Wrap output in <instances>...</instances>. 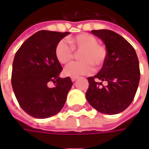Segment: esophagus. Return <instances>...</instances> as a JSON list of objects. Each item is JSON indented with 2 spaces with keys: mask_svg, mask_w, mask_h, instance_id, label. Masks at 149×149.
Listing matches in <instances>:
<instances>
[{
  "mask_svg": "<svg viewBox=\"0 0 149 149\" xmlns=\"http://www.w3.org/2000/svg\"><path fill=\"white\" fill-rule=\"evenodd\" d=\"M77 77H72L71 78V80H72V82H74V81H77Z\"/></svg>",
  "mask_w": 149,
  "mask_h": 149,
  "instance_id": "34e87169",
  "label": "esophagus"
}]
</instances>
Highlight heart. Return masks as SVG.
Returning <instances> with one entry per match:
<instances>
[{"instance_id":"1","label":"heart","mask_w":149,"mask_h":149,"mask_svg":"<svg viewBox=\"0 0 149 149\" xmlns=\"http://www.w3.org/2000/svg\"><path fill=\"white\" fill-rule=\"evenodd\" d=\"M71 47L68 42L62 40L56 45L55 49L56 58L61 64H67L73 58V48L81 52L79 59L81 61L73 62L66 66L64 73L67 77H78L81 75L91 73L95 65L100 68L106 60L107 49L102 45H99L96 37L88 33H81L69 38Z\"/></svg>"}]
</instances>
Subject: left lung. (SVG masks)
<instances>
[{
  "label": "left lung",
  "instance_id": "8db88e82",
  "mask_svg": "<svg viewBox=\"0 0 149 149\" xmlns=\"http://www.w3.org/2000/svg\"><path fill=\"white\" fill-rule=\"evenodd\" d=\"M107 49L106 60L100 72L88 78L85 97L91 106L104 114H117L128 108L134 99L140 81L139 61L133 47L115 32L92 30ZM98 79L102 81H95ZM102 81L108 83L107 86Z\"/></svg>",
  "mask_w": 149,
  "mask_h": 149
}]
</instances>
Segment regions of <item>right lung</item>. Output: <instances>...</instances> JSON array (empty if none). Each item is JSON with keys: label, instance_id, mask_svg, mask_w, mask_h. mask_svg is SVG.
<instances>
[{"label": "right lung", "instance_id": "add662e5", "mask_svg": "<svg viewBox=\"0 0 149 149\" xmlns=\"http://www.w3.org/2000/svg\"><path fill=\"white\" fill-rule=\"evenodd\" d=\"M68 32L41 30L24 41L13 63L12 86L18 103L27 114L45 119L64 107L72 85L70 77L61 78L62 67L56 58V46ZM53 82L56 86L49 88Z\"/></svg>", "mask_w": 149, "mask_h": 149}]
</instances>
